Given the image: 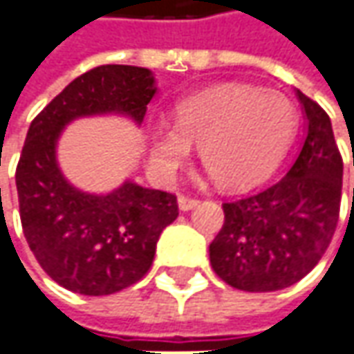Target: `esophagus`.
Listing matches in <instances>:
<instances>
[{"label": "esophagus", "instance_id": "34e87169", "mask_svg": "<svg viewBox=\"0 0 354 354\" xmlns=\"http://www.w3.org/2000/svg\"><path fill=\"white\" fill-rule=\"evenodd\" d=\"M196 205H199V199H196V197H178V207L182 209V211H189V209H194Z\"/></svg>", "mask_w": 354, "mask_h": 354}]
</instances>
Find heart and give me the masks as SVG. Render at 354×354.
<instances>
[{"label":"heart","instance_id":"obj_1","mask_svg":"<svg viewBox=\"0 0 354 354\" xmlns=\"http://www.w3.org/2000/svg\"><path fill=\"white\" fill-rule=\"evenodd\" d=\"M297 131V110L277 91L221 85L187 96L174 108V126L149 127V162L165 182L186 167L194 147L201 162L227 187H244L268 176Z\"/></svg>","mask_w":354,"mask_h":354}]
</instances>
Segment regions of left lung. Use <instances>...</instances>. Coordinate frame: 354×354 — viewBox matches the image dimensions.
I'll use <instances>...</instances> for the list:
<instances>
[{
    "mask_svg": "<svg viewBox=\"0 0 354 354\" xmlns=\"http://www.w3.org/2000/svg\"><path fill=\"white\" fill-rule=\"evenodd\" d=\"M297 95L308 129L295 165L275 184L223 203L225 223L209 244L213 271L238 290L271 292L298 283L337 228L343 158L326 110Z\"/></svg>",
    "mask_w": 354,
    "mask_h": 354,
    "instance_id": "1",
    "label": "left lung"
}]
</instances>
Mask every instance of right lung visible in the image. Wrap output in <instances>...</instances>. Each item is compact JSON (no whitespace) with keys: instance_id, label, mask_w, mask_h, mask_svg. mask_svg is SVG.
Wrapping results in <instances>:
<instances>
[{"instance_id":"right-lung-1","label":"right lung","mask_w":354,"mask_h":354,"mask_svg":"<svg viewBox=\"0 0 354 354\" xmlns=\"http://www.w3.org/2000/svg\"><path fill=\"white\" fill-rule=\"evenodd\" d=\"M153 95L145 67L98 66L28 127L15 172L21 225L40 268L67 290L102 297L131 287L151 269L162 228L178 217L174 194L126 182L91 196L69 186L56 162L57 137L71 120L120 112L141 122Z\"/></svg>"}]
</instances>
